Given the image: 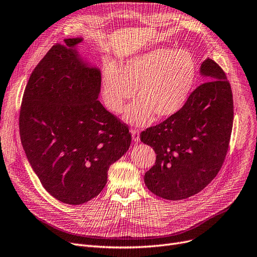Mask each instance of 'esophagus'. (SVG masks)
Instances as JSON below:
<instances>
[{
	"label": "esophagus",
	"instance_id": "1",
	"mask_svg": "<svg viewBox=\"0 0 257 257\" xmlns=\"http://www.w3.org/2000/svg\"><path fill=\"white\" fill-rule=\"evenodd\" d=\"M131 133H132V139H133V141H135V142H139V141H140V131H139V130H136V129H133V130L131 131Z\"/></svg>",
	"mask_w": 257,
	"mask_h": 257
}]
</instances>
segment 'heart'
<instances>
[{
    "label": "heart",
    "instance_id": "1",
    "mask_svg": "<svg viewBox=\"0 0 257 257\" xmlns=\"http://www.w3.org/2000/svg\"><path fill=\"white\" fill-rule=\"evenodd\" d=\"M196 75V63L187 50L156 47L122 63L119 70L107 66L102 77L103 96L115 113L127 99H137L126 110L125 119L146 125L155 117L163 119L177 113L190 95Z\"/></svg>",
    "mask_w": 257,
    "mask_h": 257
}]
</instances>
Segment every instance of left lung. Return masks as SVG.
<instances>
[{"label": "left lung", "mask_w": 257, "mask_h": 257, "mask_svg": "<svg viewBox=\"0 0 257 257\" xmlns=\"http://www.w3.org/2000/svg\"><path fill=\"white\" fill-rule=\"evenodd\" d=\"M205 81L184 107L161 124L141 133L156 153L155 165L144 177L160 197L181 200L208 186L226 159L233 125V96L226 73L207 59L200 66Z\"/></svg>", "instance_id": "left-lung-1"}]
</instances>
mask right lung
<instances>
[{
    "mask_svg": "<svg viewBox=\"0 0 257 257\" xmlns=\"http://www.w3.org/2000/svg\"><path fill=\"white\" fill-rule=\"evenodd\" d=\"M55 44L33 69L22 99L21 142L43 187L60 202L81 205L101 193L111 164L130 147L128 125L97 99L101 72L73 48Z\"/></svg>",
    "mask_w": 257,
    "mask_h": 257,
    "instance_id": "add662e5",
    "label": "right lung"
}]
</instances>
